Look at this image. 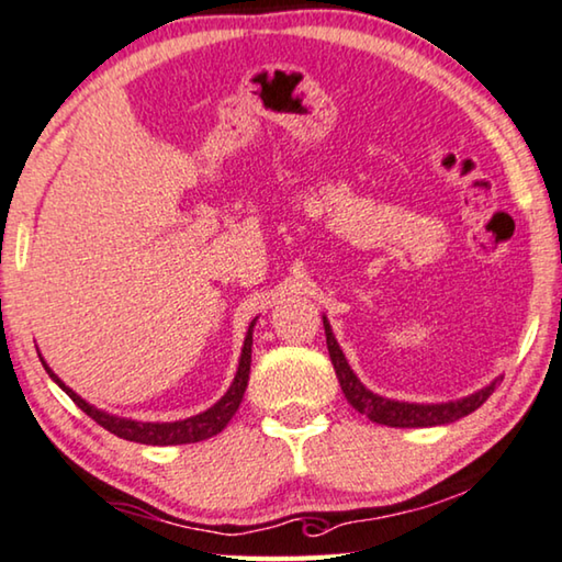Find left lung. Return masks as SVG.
Listing matches in <instances>:
<instances>
[{
  "instance_id": "1",
  "label": "left lung",
  "mask_w": 562,
  "mask_h": 562,
  "mask_svg": "<svg viewBox=\"0 0 562 562\" xmlns=\"http://www.w3.org/2000/svg\"><path fill=\"white\" fill-rule=\"evenodd\" d=\"M323 325H325V342H328V353H330V361L335 368V375H338L340 389H342V393H346L348 404L353 406L358 414H366L375 424L396 426V429H418V426L451 424V422H457V418L476 412V408H480L484 401L495 393V386L502 381V375H497L490 386L469 393V396H464V398L443 401V404H412V401H396V398L379 396V393L366 389L361 379L353 373V368L348 366L346 356H342V350L338 346V340H335L333 328L325 315H323Z\"/></svg>"
}]
</instances>
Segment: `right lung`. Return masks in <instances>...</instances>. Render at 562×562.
Returning <instances> with one entry per match:
<instances>
[{
  "label": "right lung",
  "mask_w": 562,
  "mask_h": 562,
  "mask_svg": "<svg viewBox=\"0 0 562 562\" xmlns=\"http://www.w3.org/2000/svg\"><path fill=\"white\" fill-rule=\"evenodd\" d=\"M255 323H249V330H247V338H245V346H241V356H239V368H237V375H234L232 386L227 389V393L216 401L212 408H206V412H201L196 416H189V418H181V422H136V418H125V416H113L103 412V408H95L93 404H88L86 398H80L78 393H75L70 386H65V383L57 379L53 368L45 363V358L40 356L42 366H45V371L49 379H53L57 386H60L67 396H70L78 408H82L93 422H98L103 429H108L115 437H121L125 441H138V443H150V447H173V443H194V441H204V439H212L220 434L224 426L229 424V418L237 414V408L241 404V398H245V391H247V381H249V366H252V330H255Z\"/></svg>",
  "instance_id": "obj_1"
}]
</instances>
